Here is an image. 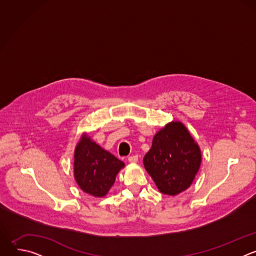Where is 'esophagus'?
<instances>
[{
	"label": "esophagus",
	"mask_w": 256,
	"mask_h": 256,
	"mask_svg": "<svg viewBox=\"0 0 256 256\" xmlns=\"http://www.w3.org/2000/svg\"><path fill=\"white\" fill-rule=\"evenodd\" d=\"M128 162L130 163H132V164H134V163H136L138 162V156H130V157H128Z\"/></svg>",
	"instance_id": "obj_1"
}]
</instances>
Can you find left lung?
<instances>
[{"label":"left lung","mask_w":256,"mask_h":256,"mask_svg":"<svg viewBox=\"0 0 256 256\" xmlns=\"http://www.w3.org/2000/svg\"><path fill=\"white\" fill-rule=\"evenodd\" d=\"M142 163L159 192L174 196L192 186L202 164V152L186 126L174 120L154 136Z\"/></svg>","instance_id":"8db88e82"}]
</instances>
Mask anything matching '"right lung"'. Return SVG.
I'll use <instances>...</instances> for the list:
<instances>
[{
	"label": "right lung",
	"instance_id": "obj_1",
	"mask_svg": "<svg viewBox=\"0 0 256 256\" xmlns=\"http://www.w3.org/2000/svg\"><path fill=\"white\" fill-rule=\"evenodd\" d=\"M124 163L101 148L84 132L74 153V177L79 188L95 198H104L114 184Z\"/></svg>",
	"mask_w": 256,
	"mask_h": 256
}]
</instances>
